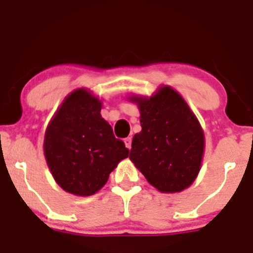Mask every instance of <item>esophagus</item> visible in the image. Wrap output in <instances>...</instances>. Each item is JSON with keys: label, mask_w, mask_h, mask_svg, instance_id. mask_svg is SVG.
<instances>
[{"label": "esophagus", "mask_w": 253, "mask_h": 253, "mask_svg": "<svg viewBox=\"0 0 253 253\" xmlns=\"http://www.w3.org/2000/svg\"><path fill=\"white\" fill-rule=\"evenodd\" d=\"M125 145H126V148L127 149H131L132 148V137H127V138H125Z\"/></svg>", "instance_id": "obj_1"}]
</instances>
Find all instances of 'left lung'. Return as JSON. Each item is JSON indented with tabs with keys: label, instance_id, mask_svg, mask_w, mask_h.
Wrapping results in <instances>:
<instances>
[{
	"label": "left lung",
	"instance_id": "left-lung-1",
	"mask_svg": "<svg viewBox=\"0 0 253 253\" xmlns=\"http://www.w3.org/2000/svg\"><path fill=\"white\" fill-rule=\"evenodd\" d=\"M129 101L139 108L141 126L133 137L129 160L160 192H181L201 170L204 152L201 124L170 86H161L150 98L131 96Z\"/></svg>",
	"mask_w": 253,
	"mask_h": 253
}]
</instances>
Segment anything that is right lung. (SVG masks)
I'll return each mask as SVG.
<instances>
[{
	"mask_svg": "<svg viewBox=\"0 0 253 253\" xmlns=\"http://www.w3.org/2000/svg\"><path fill=\"white\" fill-rule=\"evenodd\" d=\"M102 102L86 88L66 97L44 135V156L55 181L76 196H92L128 157L124 141L101 115Z\"/></svg>",
	"mask_w": 253,
	"mask_h": 253,
	"instance_id": "1",
	"label": "right lung"
}]
</instances>
